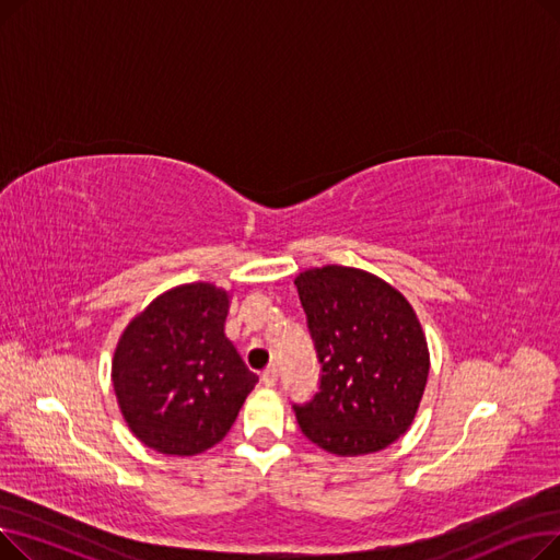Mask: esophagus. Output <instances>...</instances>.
<instances>
[{
	"mask_svg": "<svg viewBox=\"0 0 560 560\" xmlns=\"http://www.w3.org/2000/svg\"><path fill=\"white\" fill-rule=\"evenodd\" d=\"M262 384L268 386V388H272V386H277V381H279V368L277 365H268L262 370Z\"/></svg>",
	"mask_w": 560,
	"mask_h": 560,
	"instance_id": "esophagus-1",
	"label": "esophagus"
}]
</instances>
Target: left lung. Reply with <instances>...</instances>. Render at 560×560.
<instances>
[{"instance_id":"8db88e82","label":"left lung","mask_w":560,"mask_h":560,"mask_svg":"<svg viewBox=\"0 0 560 560\" xmlns=\"http://www.w3.org/2000/svg\"><path fill=\"white\" fill-rule=\"evenodd\" d=\"M295 285L322 370L317 393L292 404L302 433L338 456L388 447L413 422L429 376L413 308L386 281L342 265Z\"/></svg>"}]
</instances>
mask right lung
Masks as SVG:
<instances>
[{
	"instance_id": "add662e5",
	"label": "right lung",
	"mask_w": 560,
	"mask_h": 560,
	"mask_svg": "<svg viewBox=\"0 0 560 560\" xmlns=\"http://www.w3.org/2000/svg\"><path fill=\"white\" fill-rule=\"evenodd\" d=\"M226 292L174 288L147 306L117 342L113 388L129 429L161 454L218 445L258 376L224 336Z\"/></svg>"
}]
</instances>
